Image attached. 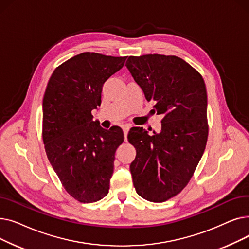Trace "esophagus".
Here are the masks:
<instances>
[{"label":"esophagus","mask_w":249,"mask_h":249,"mask_svg":"<svg viewBox=\"0 0 249 249\" xmlns=\"http://www.w3.org/2000/svg\"><path fill=\"white\" fill-rule=\"evenodd\" d=\"M128 131H129V126H128V125L123 126V132H124L125 140H127V134H128Z\"/></svg>","instance_id":"1"}]
</instances>
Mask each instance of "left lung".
I'll list each match as a JSON object with an SVG mask.
<instances>
[{
    "instance_id": "8db88e82",
    "label": "left lung",
    "mask_w": 249,
    "mask_h": 249,
    "mask_svg": "<svg viewBox=\"0 0 249 249\" xmlns=\"http://www.w3.org/2000/svg\"><path fill=\"white\" fill-rule=\"evenodd\" d=\"M126 67L163 115L160 134L148 135L135 127L128 141L136 149L130 164L137 194L161 203L179 194L193 177L208 139L207 90L204 78L192 65L175 55L129 56Z\"/></svg>"
}]
</instances>
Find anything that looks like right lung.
Returning <instances> with one entry per match:
<instances>
[{
    "label": "right lung",
    "mask_w": 249,
    "mask_h": 249,
    "mask_svg": "<svg viewBox=\"0 0 249 249\" xmlns=\"http://www.w3.org/2000/svg\"><path fill=\"white\" fill-rule=\"evenodd\" d=\"M127 56L84 52L52 72L43 97L42 138L48 160L73 199L94 203L109 192L120 127L103 129L91 110L101 105L103 86Z\"/></svg>",
    "instance_id": "obj_1"
}]
</instances>
